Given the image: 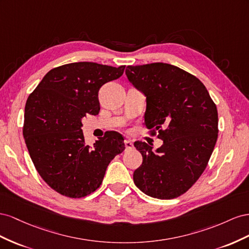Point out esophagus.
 I'll use <instances>...</instances> for the list:
<instances>
[{
	"label": "esophagus",
	"instance_id": "34e87169",
	"mask_svg": "<svg viewBox=\"0 0 249 249\" xmlns=\"http://www.w3.org/2000/svg\"><path fill=\"white\" fill-rule=\"evenodd\" d=\"M124 143H125L126 149H131L133 147V144H132V142L130 140H125Z\"/></svg>",
	"mask_w": 249,
	"mask_h": 249
}]
</instances>
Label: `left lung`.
<instances>
[{
    "instance_id": "8db88e82",
    "label": "left lung",
    "mask_w": 249,
    "mask_h": 249,
    "mask_svg": "<svg viewBox=\"0 0 249 249\" xmlns=\"http://www.w3.org/2000/svg\"><path fill=\"white\" fill-rule=\"evenodd\" d=\"M125 73L146 97V127L162 140L154 152L145 142H134L143 162L133 181L148 196L178 197L199 178L214 150L216 105L198 78L169 63L128 66Z\"/></svg>"
}]
</instances>
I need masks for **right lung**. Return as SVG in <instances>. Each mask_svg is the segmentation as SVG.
<instances>
[{"instance_id":"obj_1","label":"right lung","mask_w":249,"mask_h":249,"mask_svg":"<svg viewBox=\"0 0 249 249\" xmlns=\"http://www.w3.org/2000/svg\"><path fill=\"white\" fill-rule=\"evenodd\" d=\"M96 62H73L52 69L29 96L23 134L37 172L50 187L71 198L96 191L110 160L125 149L110 131L93 146L84 143L82 119L100 110L98 91L124 73Z\"/></svg>"}]
</instances>
